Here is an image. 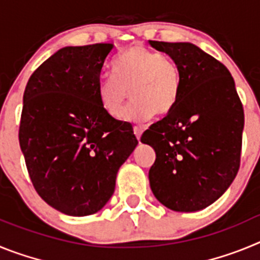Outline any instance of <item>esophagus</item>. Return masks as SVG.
Returning <instances> with one entry per match:
<instances>
[{
	"mask_svg": "<svg viewBox=\"0 0 260 260\" xmlns=\"http://www.w3.org/2000/svg\"><path fill=\"white\" fill-rule=\"evenodd\" d=\"M142 133H143V130H142L141 127H138V126H134V134H135V137H137L138 141H139V139H141Z\"/></svg>",
	"mask_w": 260,
	"mask_h": 260,
	"instance_id": "obj_1",
	"label": "esophagus"
}]
</instances>
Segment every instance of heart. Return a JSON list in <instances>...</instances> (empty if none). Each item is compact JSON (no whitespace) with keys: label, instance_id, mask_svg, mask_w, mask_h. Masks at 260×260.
Masks as SVG:
<instances>
[{"label":"heart","instance_id":"1","mask_svg":"<svg viewBox=\"0 0 260 260\" xmlns=\"http://www.w3.org/2000/svg\"><path fill=\"white\" fill-rule=\"evenodd\" d=\"M113 78L98 84V99L109 117L119 119L127 102H134L123 118L144 122L153 114L165 117L178 103L181 77L176 62L161 53L135 45L119 56L113 65Z\"/></svg>","mask_w":260,"mask_h":260}]
</instances>
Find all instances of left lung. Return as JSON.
<instances>
[{
  "mask_svg": "<svg viewBox=\"0 0 260 260\" xmlns=\"http://www.w3.org/2000/svg\"><path fill=\"white\" fill-rule=\"evenodd\" d=\"M150 44L176 62L178 103L143 133L156 152L151 190L178 212L203 210L226 191L241 162L245 116L233 77L221 62L190 43Z\"/></svg>",
  "mask_w": 260,
  "mask_h": 260,
  "instance_id": "8db88e82",
  "label": "left lung"
}]
</instances>
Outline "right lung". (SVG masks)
Returning <instances> with one entry per match:
<instances>
[{"instance_id":"right-lung-1","label":"right lung","mask_w":260,"mask_h":260,"mask_svg":"<svg viewBox=\"0 0 260 260\" xmlns=\"http://www.w3.org/2000/svg\"><path fill=\"white\" fill-rule=\"evenodd\" d=\"M113 44L66 47L34 71L23 95L19 144L31 182L50 207L92 215L137 147L132 125L112 118L98 84Z\"/></svg>"}]
</instances>
